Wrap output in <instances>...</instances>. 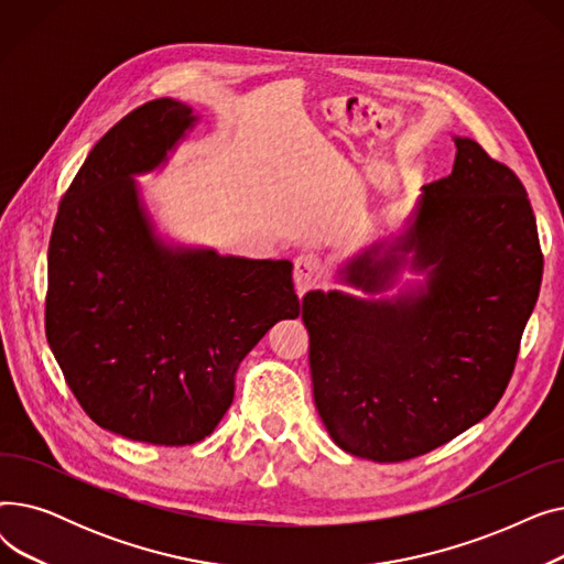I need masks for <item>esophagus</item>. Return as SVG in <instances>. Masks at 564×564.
<instances>
[{
	"mask_svg": "<svg viewBox=\"0 0 564 564\" xmlns=\"http://www.w3.org/2000/svg\"><path fill=\"white\" fill-rule=\"evenodd\" d=\"M322 260L315 256V253H300L297 258H294V288H297V294L300 297H304V294L322 279Z\"/></svg>",
	"mask_w": 564,
	"mask_h": 564,
	"instance_id": "34e87169",
	"label": "esophagus"
}]
</instances>
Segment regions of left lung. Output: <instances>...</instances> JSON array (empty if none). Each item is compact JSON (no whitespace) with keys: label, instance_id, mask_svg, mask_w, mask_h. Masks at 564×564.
Masks as SVG:
<instances>
[{"label":"left lung","instance_id":"1","mask_svg":"<svg viewBox=\"0 0 564 564\" xmlns=\"http://www.w3.org/2000/svg\"><path fill=\"white\" fill-rule=\"evenodd\" d=\"M453 173L423 187L404 235L343 267L381 292L411 253L425 285L393 300L308 292L302 319L315 406L345 453L406 462L480 423L506 393L544 256L517 173L455 137Z\"/></svg>","mask_w":564,"mask_h":564}]
</instances>
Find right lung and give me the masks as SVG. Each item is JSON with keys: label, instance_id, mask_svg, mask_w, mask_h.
Returning <instances> with one entry per match:
<instances>
[{"label": "right lung", "instance_id": "add662e5", "mask_svg": "<svg viewBox=\"0 0 564 564\" xmlns=\"http://www.w3.org/2000/svg\"><path fill=\"white\" fill-rule=\"evenodd\" d=\"M194 121L171 98L121 118L58 203L47 249L45 336L73 395L100 427L155 446L213 434L237 366L300 315L290 260L171 249L153 235L132 175L160 166Z\"/></svg>", "mask_w": 564, "mask_h": 564}]
</instances>
